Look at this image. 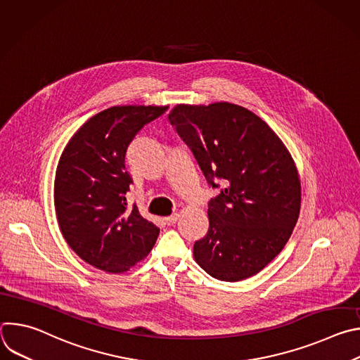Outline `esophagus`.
I'll use <instances>...</instances> for the list:
<instances>
[{
	"instance_id": "esophagus-1",
	"label": "esophagus",
	"mask_w": 360,
	"mask_h": 360,
	"mask_svg": "<svg viewBox=\"0 0 360 360\" xmlns=\"http://www.w3.org/2000/svg\"><path fill=\"white\" fill-rule=\"evenodd\" d=\"M178 218H179V215L178 214H175V215H171V217H167L164 221H165V224L167 225H174V224H176V221H178Z\"/></svg>"
}]
</instances>
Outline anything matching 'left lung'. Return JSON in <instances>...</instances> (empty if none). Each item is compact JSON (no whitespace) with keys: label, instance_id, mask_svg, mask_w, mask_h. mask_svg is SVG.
Listing matches in <instances>:
<instances>
[{"label":"left lung","instance_id":"obj_1","mask_svg":"<svg viewBox=\"0 0 360 360\" xmlns=\"http://www.w3.org/2000/svg\"><path fill=\"white\" fill-rule=\"evenodd\" d=\"M168 120L218 189L208 232L193 245L196 264L225 282L261 272L289 240L300 211L289 150L265 121L229 102L179 104Z\"/></svg>","mask_w":360,"mask_h":360}]
</instances>
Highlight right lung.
Segmentation results:
<instances>
[{"instance_id": "right-lung-1", "label": "right lung", "mask_w": 360, "mask_h": 360, "mask_svg": "<svg viewBox=\"0 0 360 360\" xmlns=\"http://www.w3.org/2000/svg\"><path fill=\"white\" fill-rule=\"evenodd\" d=\"M167 110L111 107L89 118L63 150L54 182L58 225L71 249L101 271L127 272L157 242L160 229L128 208L125 160L135 135Z\"/></svg>"}]
</instances>
